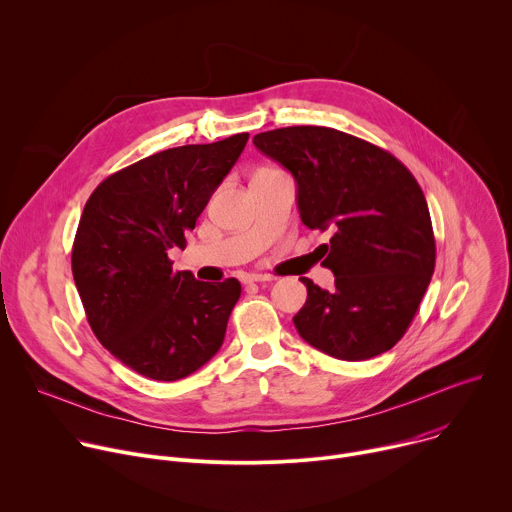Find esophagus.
<instances>
[{
  "label": "esophagus",
  "mask_w": 512,
  "mask_h": 512,
  "mask_svg": "<svg viewBox=\"0 0 512 512\" xmlns=\"http://www.w3.org/2000/svg\"><path fill=\"white\" fill-rule=\"evenodd\" d=\"M273 277L271 275H263V273H251L245 277V283H265V281H271Z\"/></svg>",
  "instance_id": "34e87169"
}]
</instances>
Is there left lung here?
Segmentation results:
<instances>
[{
  "label": "left lung",
  "instance_id": "8db88e82",
  "mask_svg": "<svg viewBox=\"0 0 512 512\" xmlns=\"http://www.w3.org/2000/svg\"><path fill=\"white\" fill-rule=\"evenodd\" d=\"M255 148L291 172L300 218L330 231L322 261L334 289L300 277L308 300L300 336L340 360L391 350L407 332L435 267L425 196L413 174L377 145L332 127L263 131Z\"/></svg>",
  "mask_w": 512,
  "mask_h": 512
}]
</instances>
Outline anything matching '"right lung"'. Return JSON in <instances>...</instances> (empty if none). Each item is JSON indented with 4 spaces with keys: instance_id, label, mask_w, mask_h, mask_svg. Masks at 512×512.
Segmentation results:
<instances>
[{
    "instance_id": "1",
    "label": "right lung",
    "mask_w": 512,
    "mask_h": 512,
    "mask_svg": "<svg viewBox=\"0 0 512 512\" xmlns=\"http://www.w3.org/2000/svg\"><path fill=\"white\" fill-rule=\"evenodd\" d=\"M247 139L237 133L143 158L105 178L85 204L72 277L99 342L143 377L184 379L225 340L241 283L174 271L168 251L186 247Z\"/></svg>"
}]
</instances>
